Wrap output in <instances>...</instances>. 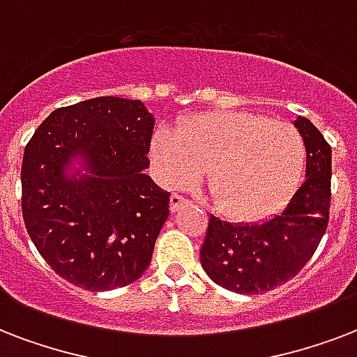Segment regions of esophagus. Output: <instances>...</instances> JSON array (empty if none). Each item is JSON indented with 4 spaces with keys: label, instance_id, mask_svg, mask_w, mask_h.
<instances>
[{
    "label": "esophagus",
    "instance_id": "34e87169",
    "mask_svg": "<svg viewBox=\"0 0 357 357\" xmlns=\"http://www.w3.org/2000/svg\"><path fill=\"white\" fill-rule=\"evenodd\" d=\"M187 206H189V200L185 196L178 195V192H172V196H170V211H179L181 207Z\"/></svg>",
    "mask_w": 357,
    "mask_h": 357
}]
</instances>
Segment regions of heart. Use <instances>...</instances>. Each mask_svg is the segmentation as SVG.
I'll use <instances>...</instances> for the list:
<instances>
[{"mask_svg": "<svg viewBox=\"0 0 357 357\" xmlns=\"http://www.w3.org/2000/svg\"><path fill=\"white\" fill-rule=\"evenodd\" d=\"M151 157L168 185L195 183L207 170L215 207L234 220L265 217L282 204L304 168L305 146L293 126L252 113L211 111L161 129Z\"/></svg>", "mask_w": 357, "mask_h": 357, "instance_id": "heart-1", "label": "heart"}]
</instances>
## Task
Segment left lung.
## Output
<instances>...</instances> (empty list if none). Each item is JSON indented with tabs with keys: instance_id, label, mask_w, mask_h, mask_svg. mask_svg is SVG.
<instances>
[{
	"instance_id": "obj_1",
	"label": "left lung",
	"mask_w": 357,
	"mask_h": 357,
	"mask_svg": "<svg viewBox=\"0 0 357 357\" xmlns=\"http://www.w3.org/2000/svg\"><path fill=\"white\" fill-rule=\"evenodd\" d=\"M294 126L307 151L305 181L276 217L259 224L209 218L200 261L213 282L234 293L259 294L296 276L315 254L330 220L332 148L307 119Z\"/></svg>"
}]
</instances>
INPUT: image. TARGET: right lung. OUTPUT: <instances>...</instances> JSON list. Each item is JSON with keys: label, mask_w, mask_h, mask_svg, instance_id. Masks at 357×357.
Segmentation results:
<instances>
[{"label": "right lung", "mask_w": 357, "mask_h": 357, "mask_svg": "<svg viewBox=\"0 0 357 357\" xmlns=\"http://www.w3.org/2000/svg\"><path fill=\"white\" fill-rule=\"evenodd\" d=\"M155 119L139 100L102 96L55 109L25 146L22 215L46 263L75 287H123L148 268L170 192L150 167ZM86 157L92 176L63 168Z\"/></svg>", "instance_id": "1"}]
</instances>
